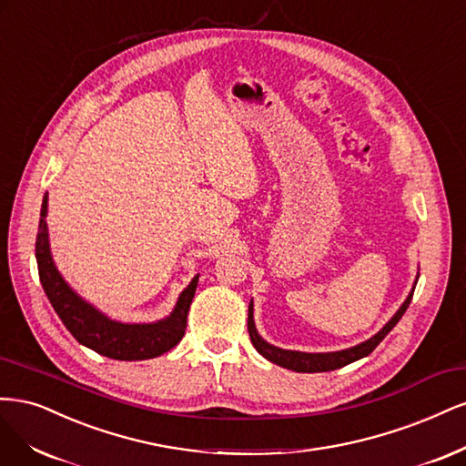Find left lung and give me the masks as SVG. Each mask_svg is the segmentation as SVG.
Segmentation results:
<instances>
[{
    "label": "left lung",
    "instance_id": "obj_1",
    "mask_svg": "<svg viewBox=\"0 0 466 466\" xmlns=\"http://www.w3.org/2000/svg\"><path fill=\"white\" fill-rule=\"evenodd\" d=\"M418 282V279H416ZM414 289L412 292L404 299L402 306L397 309V313L393 315L391 319H389L380 333H375L371 339L364 340L356 344L352 349L347 350H339V352H298V350H284L279 347H273V344H268L267 340H263L258 333V329H255L253 323V302H249V309H248V331H249V339L253 342L255 350H258L263 358H267L268 362H273L277 366H282L287 370L292 371H302V373H315V371H331V370H339L347 364L356 362V360L364 358L368 354H371L375 350V347L389 335V331L399 323V319L407 311L410 299H412Z\"/></svg>",
    "mask_w": 466,
    "mask_h": 466
}]
</instances>
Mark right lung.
<instances>
[{"instance_id":"obj_1","label":"right lung","mask_w":466,"mask_h":466,"mask_svg":"<svg viewBox=\"0 0 466 466\" xmlns=\"http://www.w3.org/2000/svg\"><path fill=\"white\" fill-rule=\"evenodd\" d=\"M48 193L44 195L40 208V224L36 234V263L42 289L46 292L52 308L64 321L67 331L77 339L83 347L114 360H148L157 358L174 349L186 333L187 311L198 289L199 275L195 277L187 289L179 294L174 311L167 319L157 323H122L114 321L108 315L98 311L95 306L75 292L59 275L50 253V239L46 227Z\"/></svg>"}]
</instances>
